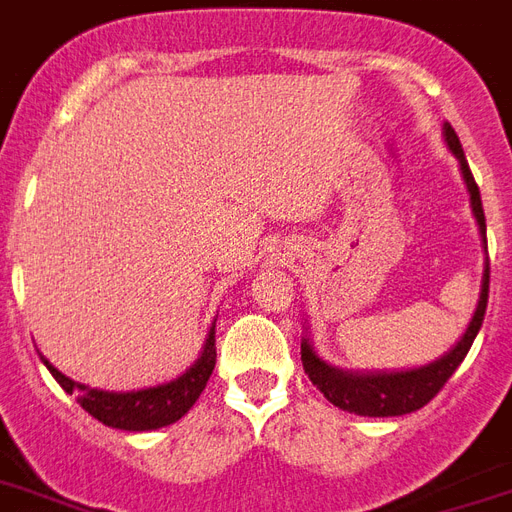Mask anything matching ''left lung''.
<instances>
[{
	"label": "left lung",
	"mask_w": 512,
	"mask_h": 512,
	"mask_svg": "<svg viewBox=\"0 0 512 512\" xmlns=\"http://www.w3.org/2000/svg\"><path fill=\"white\" fill-rule=\"evenodd\" d=\"M445 142L453 151V156L459 159L461 175L470 191L472 213L478 221L480 237L486 245V215H483V202H480L478 183L472 178L470 164L464 159L461 142L453 132L451 124L443 126ZM489 256H486V270H483V286H480V299L475 307L467 332L461 334V340L453 345L451 351L440 356L426 367H416V370L405 372H345L337 370L332 364H326L324 359H318V353L313 351V345L302 340V367H305L307 378L313 380V386L324 394L334 407L356 413V416H372V418H388V416H405L413 410H421L426 402H432L440 388L448 383L456 367H459L467 351L472 348V340L478 337L480 326H483V315H486V305H489Z\"/></svg>",
	"instance_id": "obj_1"
}]
</instances>
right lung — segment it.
Returning a JSON list of instances; mask_svg holds the SVG:
<instances>
[{"label": "right lung", "mask_w": 512, "mask_h": 512, "mask_svg": "<svg viewBox=\"0 0 512 512\" xmlns=\"http://www.w3.org/2000/svg\"><path fill=\"white\" fill-rule=\"evenodd\" d=\"M40 359L45 361V367L51 370L53 378L59 380V386L67 394L78 397V405L86 410L88 416H94L96 421H102L105 426H113V429L148 432V429H161V426L180 421L194 407L199 394L205 391L207 380H210L215 367V326L207 334L202 356L180 378L169 380L164 386L142 388V391L118 394V391L88 388L56 370L45 356H40Z\"/></svg>", "instance_id": "add662e5"}]
</instances>
